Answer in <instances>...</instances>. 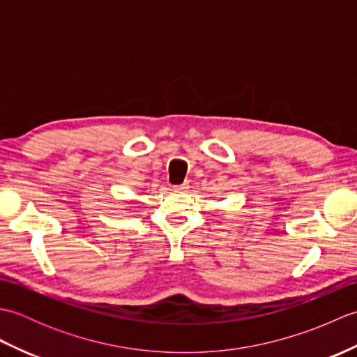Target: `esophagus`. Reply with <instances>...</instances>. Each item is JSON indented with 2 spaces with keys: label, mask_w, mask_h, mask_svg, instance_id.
Instances as JSON below:
<instances>
[{
  "label": "esophagus",
  "mask_w": 357,
  "mask_h": 357,
  "mask_svg": "<svg viewBox=\"0 0 357 357\" xmlns=\"http://www.w3.org/2000/svg\"><path fill=\"white\" fill-rule=\"evenodd\" d=\"M188 188V184L184 183V184H179V185H174V190L176 192H185Z\"/></svg>",
  "instance_id": "esophagus-1"
}]
</instances>
